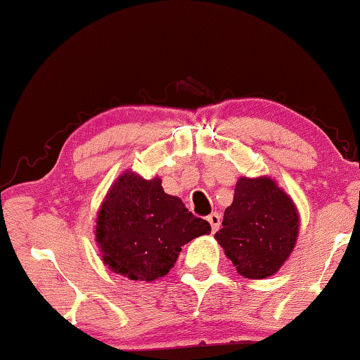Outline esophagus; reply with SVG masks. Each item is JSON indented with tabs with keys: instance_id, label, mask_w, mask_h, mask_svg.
I'll return each mask as SVG.
<instances>
[{
	"instance_id": "esophagus-1",
	"label": "esophagus",
	"mask_w": 360,
	"mask_h": 360,
	"mask_svg": "<svg viewBox=\"0 0 360 360\" xmlns=\"http://www.w3.org/2000/svg\"><path fill=\"white\" fill-rule=\"evenodd\" d=\"M207 220H209V224L212 226V231H217L220 226V215L217 214V212H212V214L207 217Z\"/></svg>"
}]
</instances>
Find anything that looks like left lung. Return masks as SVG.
I'll return each mask as SVG.
<instances>
[{"label": "left lung", "mask_w": 360, "mask_h": 360, "mask_svg": "<svg viewBox=\"0 0 360 360\" xmlns=\"http://www.w3.org/2000/svg\"><path fill=\"white\" fill-rule=\"evenodd\" d=\"M300 217L295 202L271 176L246 178L235 186L215 240L245 279H267L295 248Z\"/></svg>", "instance_id": "left-lung-1"}]
</instances>
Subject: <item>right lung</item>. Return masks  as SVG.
<instances>
[{
  "instance_id": "obj_1",
  "label": "right lung",
  "mask_w": 360,
  "mask_h": 360,
  "mask_svg": "<svg viewBox=\"0 0 360 360\" xmlns=\"http://www.w3.org/2000/svg\"><path fill=\"white\" fill-rule=\"evenodd\" d=\"M179 197L163 191L161 179L124 171L109 187L96 219V243L104 264L130 281L151 282L174 267L181 246L209 235Z\"/></svg>"
}]
</instances>
